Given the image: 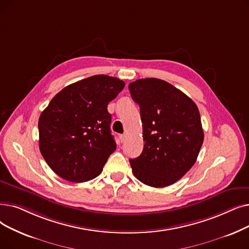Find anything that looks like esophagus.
Returning a JSON list of instances; mask_svg holds the SVG:
<instances>
[{
	"label": "esophagus",
	"instance_id": "34e87169",
	"mask_svg": "<svg viewBox=\"0 0 249 249\" xmlns=\"http://www.w3.org/2000/svg\"><path fill=\"white\" fill-rule=\"evenodd\" d=\"M119 139H120L121 142H123L124 140H125V135L124 134H120V135H119Z\"/></svg>",
	"mask_w": 249,
	"mask_h": 249
}]
</instances>
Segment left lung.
I'll return each mask as SVG.
<instances>
[{
    "mask_svg": "<svg viewBox=\"0 0 249 249\" xmlns=\"http://www.w3.org/2000/svg\"><path fill=\"white\" fill-rule=\"evenodd\" d=\"M129 90L139 105L143 149L130 159L134 176L151 187H166L184 176L203 142L198 107L175 86L158 78L138 79Z\"/></svg>",
    "mask_w": 249,
    "mask_h": 249,
    "instance_id": "obj_1",
    "label": "left lung"
}]
</instances>
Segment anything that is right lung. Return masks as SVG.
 <instances>
[{
	"mask_svg": "<svg viewBox=\"0 0 249 249\" xmlns=\"http://www.w3.org/2000/svg\"><path fill=\"white\" fill-rule=\"evenodd\" d=\"M125 82L93 75L58 92L38 120L39 150L61 178L81 183L98 177L116 149L107 105Z\"/></svg>",
	"mask_w": 249,
	"mask_h": 249,
	"instance_id": "obj_1",
	"label": "right lung"
}]
</instances>
